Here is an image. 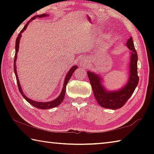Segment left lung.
I'll use <instances>...</instances> for the list:
<instances>
[{"mask_svg": "<svg viewBox=\"0 0 154 154\" xmlns=\"http://www.w3.org/2000/svg\"><path fill=\"white\" fill-rule=\"evenodd\" d=\"M126 45L131 51L130 62L129 79L126 85L122 89L116 91H108L103 87L101 82L102 78L93 72L88 71V76L94 92V95L98 103L104 108L117 109L122 107L133 94L139 83V78L137 74L138 56L134 48L132 38L127 41Z\"/></svg>", "mask_w": 154, "mask_h": 154, "instance_id": "obj_1", "label": "left lung"}]
</instances>
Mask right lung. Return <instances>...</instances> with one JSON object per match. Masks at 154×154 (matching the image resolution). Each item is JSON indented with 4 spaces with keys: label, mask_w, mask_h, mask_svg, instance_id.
Returning a JSON list of instances; mask_svg holds the SVG:
<instances>
[{
    "label": "right lung",
    "mask_w": 154,
    "mask_h": 154,
    "mask_svg": "<svg viewBox=\"0 0 154 154\" xmlns=\"http://www.w3.org/2000/svg\"><path fill=\"white\" fill-rule=\"evenodd\" d=\"M47 16H48V15L45 14H41L39 15H35V16H34L33 17L31 18L29 21H28V22H27V24L24 26V28H23V29L21 30V32L19 33V35H18L17 37L16 38V41H15V54L14 64V72H15V76H16L17 86H18V88H19V91L21 93V94H22L23 96V97L26 99V100H27L28 103L31 104V105H33L34 106H35V107H36V108L41 109H48L54 108V107H56V106L60 105L61 103L63 101L64 98L65 96V92H66V87L67 83H68V82H69L70 78L71 77L72 73H73L75 70L77 69V66H73L71 69L69 70V72H67L66 77H65V79H64L63 88H62L61 94H60V96L58 98L55 99V100L50 101V102H44V103L43 102V103L42 102H36V101H34L32 100H31V99L28 98V97H26V96L24 95V92H23V91L22 90V88H21L20 83L19 82V79H18L17 75V71H16V65H15V62H16V58H17V54L18 50H19V44H20V38H21V36H22V33L24 32L26 29L28 24H29L31 21H32V20L36 19V17H47Z\"/></svg>",
    "instance_id": "add662e5"
}]
</instances>
